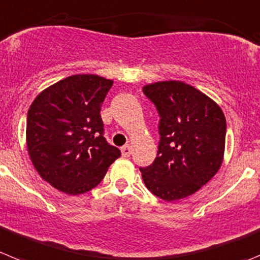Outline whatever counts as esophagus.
<instances>
[{
  "label": "esophagus",
  "instance_id": "34e87169",
  "mask_svg": "<svg viewBox=\"0 0 260 260\" xmlns=\"http://www.w3.org/2000/svg\"><path fill=\"white\" fill-rule=\"evenodd\" d=\"M132 146L130 144H126V146H123L122 148H121V152H122V156L123 157H130V154H132Z\"/></svg>",
  "mask_w": 260,
  "mask_h": 260
}]
</instances>
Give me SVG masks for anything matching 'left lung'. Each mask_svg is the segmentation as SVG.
I'll return each mask as SVG.
<instances>
[{"label": "left lung", "mask_w": 260, "mask_h": 260, "mask_svg": "<svg viewBox=\"0 0 260 260\" xmlns=\"http://www.w3.org/2000/svg\"><path fill=\"white\" fill-rule=\"evenodd\" d=\"M158 111V151L140 168L146 187L165 201L193 194L218 173L225 147L224 113L215 102L183 81L143 87Z\"/></svg>", "instance_id": "1"}]
</instances>
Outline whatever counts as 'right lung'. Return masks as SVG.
Here are the masks:
<instances>
[{
    "mask_svg": "<svg viewBox=\"0 0 260 260\" xmlns=\"http://www.w3.org/2000/svg\"><path fill=\"white\" fill-rule=\"evenodd\" d=\"M113 81L73 75L36 96L28 109L27 148L42 179L67 194L96 187L121 156L103 137L101 107Z\"/></svg>",
    "mask_w": 260,
    "mask_h": 260,
    "instance_id": "right-lung-1",
    "label": "right lung"
}]
</instances>
